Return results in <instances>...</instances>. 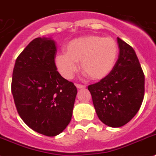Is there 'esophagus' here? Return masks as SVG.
I'll list each match as a JSON object with an SVG mask.
<instances>
[{
    "instance_id": "obj_1",
    "label": "esophagus",
    "mask_w": 156,
    "mask_h": 156,
    "mask_svg": "<svg viewBox=\"0 0 156 156\" xmlns=\"http://www.w3.org/2000/svg\"><path fill=\"white\" fill-rule=\"evenodd\" d=\"M76 87L78 89H83L86 87V86L85 85H83V84H79V83H76Z\"/></svg>"
}]
</instances>
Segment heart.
<instances>
[{
    "label": "heart",
    "mask_w": 156,
    "mask_h": 156,
    "mask_svg": "<svg viewBox=\"0 0 156 156\" xmlns=\"http://www.w3.org/2000/svg\"><path fill=\"white\" fill-rule=\"evenodd\" d=\"M66 53L54 57L58 71L65 79H71L78 70L80 62L83 71L90 78L99 80L112 72L118 54V47L111 37L86 35L71 40L66 45Z\"/></svg>",
    "instance_id": "1"
}]
</instances>
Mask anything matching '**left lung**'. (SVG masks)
Segmentation results:
<instances>
[{
	"label": "left lung",
	"mask_w": 156,
	"mask_h": 156,
	"mask_svg": "<svg viewBox=\"0 0 156 156\" xmlns=\"http://www.w3.org/2000/svg\"><path fill=\"white\" fill-rule=\"evenodd\" d=\"M118 59L112 72L88 86L98 118L110 127L125 126L135 116L144 95V74L132 46L120 38Z\"/></svg>",
	"instance_id": "obj_1"
}]
</instances>
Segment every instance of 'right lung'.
Listing matches in <instances>:
<instances>
[{"label": "right lung", "mask_w": 156, "mask_h": 156, "mask_svg": "<svg viewBox=\"0 0 156 156\" xmlns=\"http://www.w3.org/2000/svg\"><path fill=\"white\" fill-rule=\"evenodd\" d=\"M56 54L54 40L34 38L18 56L12 80L19 115L31 129L47 136L67 127L77 94L74 83L57 71Z\"/></svg>", "instance_id": "add662e5"}]
</instances>
